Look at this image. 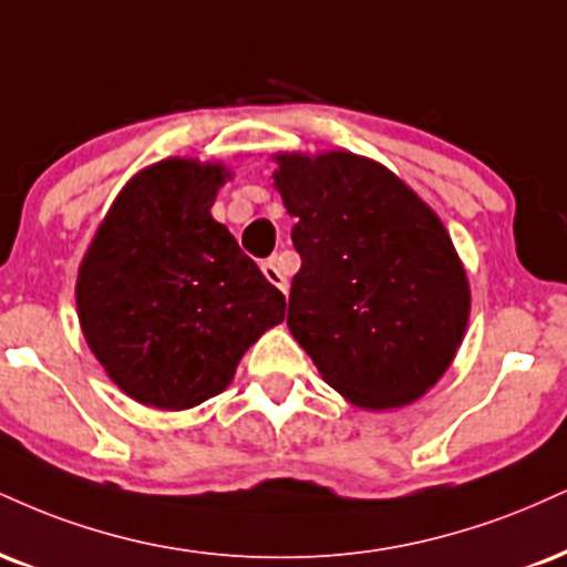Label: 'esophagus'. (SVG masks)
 I'll list each match as a JSON object with an SVG mask.
<instances>
[{
	"mask_svg": "<svg viewBox=\"0 0 567 567\" xmlns=\"http://www.w3.org/2000/svg\"><path fill=\"white\" fill-rule=\"evenodd\" d=\"M261 271H264V277L269 279L271 285H275L277 290H282V292H288V290H290L288 277H285L282 271H279V266H277L275 258H269V261H264V264H261Z\"/></svg>",
	"mask_w": 567,
	"mask_h": 567,
	"instance_id": "1",
	"label": "esophagus"
}]
</instances>
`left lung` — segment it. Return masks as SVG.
Listing matches in <instances>:
<instances>
[{
    "instance_id": "left-lung-1",
    "label": "left lung",
    "mask_w": 567,
    "mask_h": 567,
    "mask_svg": "<svg viewBox=\"0 0 567 567\" xmlns=\"http://www.w3.org/2000/svg\"><path fill=\"white\" fill-rule=\"evenodd\" d=\"M296 218L288 327L327 385L361 409L417 401L467 330L470 285L435 210L361 155H275Z\"/></svg>"
}]
</instances>
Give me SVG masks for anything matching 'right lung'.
Returning <instances> with one entry per match:
<instances>
[{"label":"right lung","instance_id":"1","mask_svg":"<svg viewBox=\"0 0 567 567\" xmlns=\"http://www.w3.org/2000/svg\"><path fill=\"white\" fill-rule=\"evenodd\" d=\"M221 163L166 158L121 189L76 279L84 338L107 378L155 409L221 393L285 319V296L210 216Z\"/></svg>","mask_w":567,"mask_h":567}]
</instances>
